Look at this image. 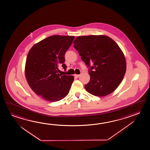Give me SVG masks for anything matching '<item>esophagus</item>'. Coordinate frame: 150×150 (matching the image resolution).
Wrapping results in <instances>:
<instances>
[{"mask_svg":"<svg viewBox=\"0 0 150 150\" xmlns=\"http://www.w3.org/2000/svg\"><path fill=\"white\" fill-rule=\"evenodd\" d=\"M79 74H74V76H75V77H76V78H78L79 76Z\"/></svg>","mask_w":150,"mask_h":150,"instance_id":"esophagus-1","label":"esophagus"}]
</instances>
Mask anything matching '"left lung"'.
I'll return each instance as SVG.
<instances>
[{"instance_id":"obj_1","label":"left lung","mask_w":150,"mask_h":150,"mask_svg":"<svg viewBox=\"0 0 150 150\" xmlns=\"http://www.w3.org/2000/svg\"><path fill=\"white\" fill-rule=\"evenodd\" d=\"M74 44L81 59L90 67L91 79L85 85L86 90L100 97L115 91L126 71V59L118 45L105 35L79 36Z\"/></svg>"}]
</instances>
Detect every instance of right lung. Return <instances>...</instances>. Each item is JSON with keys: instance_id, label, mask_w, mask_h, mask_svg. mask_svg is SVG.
Wrapping results in <instances>:
<instances>
[{"instance_id": "right-lung-1", "label": "right lung", "mask_w": 150, "mask_h": 150, "mask_svg": "<svg viewBox=\"0 0 150 150\" xmlns=\"http://www.w3.org/2000/svg\"><path fill=\"white\" fill-rule=\"evenodd\" d=\"M74 38V36L52 35L34 45L27 55V82L35 94L47 101H59L69 92L74 76L59 74L58 66L61 64L66 70L65 54Z\"/></svg>"}]
</instances>
